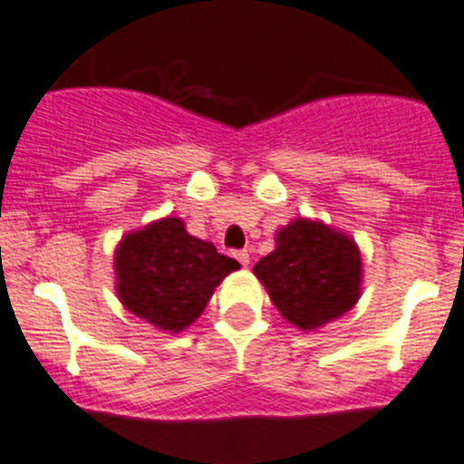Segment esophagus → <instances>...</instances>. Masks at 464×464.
<instances>
[{
  "label": "esophagus",
  "mask_w": 464,
  "mask_h": 464,
  "mask_svg": "<svg viewBox=\"0 0 464 464\" xmlns=\"http://www.w3.org/2000/svg\"><path fill=\"white\" fill-rule=\"evenodd\" d=\"M235 257L241 262V265H244V267H248V262H251V256H248V251H237Z\"/></svg>",
  "instance_id": "1"
}]
</instances>
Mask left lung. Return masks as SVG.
<instances>
[{
  "mask_svg": "<svg viewBox=\"0 0 464 464\" xmlns=\"http://www.w3.org/2000/svg\"><path fill=\"white\" fill-rule=\"evenodd\" d=\"M278 314L299 330L342 318L362 295V257L353 237L321 220L295 218L276 248L253 267Z\"/></svg>",
  "mask_w": 464,
  "mask_h": 464,
  "instance_id": "left-lung-1",
  "label": "left lung"
}]
</instances>
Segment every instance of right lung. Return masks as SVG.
Listing matches in <instances>:
<instances>
[{
	"mask_svg": "<svg viewBox=\"0 0 464 464\" xmlns=\"http://www.w3.org/2000/svg\"><path fill=\"white\" fill-rule=\"evenodd\" d=\"M235 269L239 262L220 256L211 241L188 235L176 216L127 232L113 256L122 306L171 334L202 315L213 290Z\"/></svg>",
	"mask_w": 464,
	"mask_h": 464,
	"instance_id": "1",
	"label": "right lung"
}]
</instances>
